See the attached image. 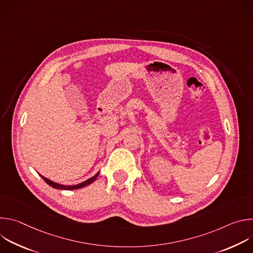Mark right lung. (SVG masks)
<instances>
[{"label": "right lung", "instance_id": "add662e5", "mask_svg": "<svg viewBox=\"0 0 253 253\" xmlns=\"http://www.w3.org/2000/svg\"><path fill=\"white\" fill-rule=\"evenodd\" d=\"M98 175H99V172H98L97 174H95L93 177H91V178H89L88 180H86V181H84V182H82V183H79V184H77V185H63V184L56 183V182L52 181V180H50V179H48V178H46V177H44L43 175L40 174V176L45 180V182H46L47 184H49V185L52 186L53 188H57V189H61V190H75V189H79V188L85 187V186L91 184L92 182H94L95 180H96V178L98 177Z\"/></svg>", "mask_w": 253, "mask_h": 253}]
</instances>
